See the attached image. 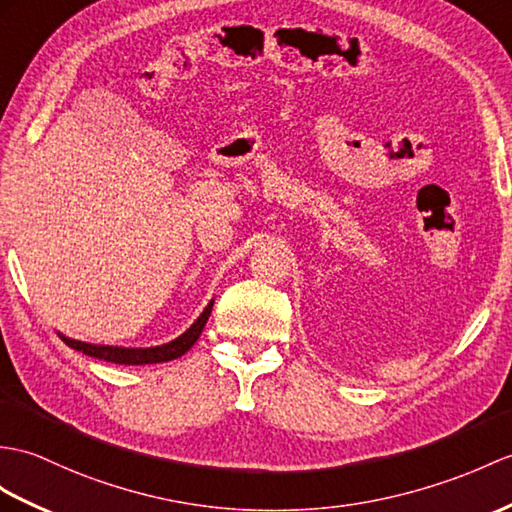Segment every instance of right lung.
<instances>
[{"label":"right lung","instance_id":"right-lung-1","mask_svg":"<svg viewBox=\"0 0 512 512\" xmlns=\"http://www.w3.org/2000/svg\"><path fill=\"white\" fill-rule=\"evenodd\" d=\"M213 303H209L205 307V312L198 316L196 323L189 327L183 336H178L176 340L161 344V347H150V349H122V347H102V344H89V342H78V340H69L65 336H61L65 340V344H69L71 349L82 351L91 355V358L98 360H106V362H115V364H159V362H170L181 358L183 353H187L189 349L194 347V342L200 338L202 329H205L209 314H211Z\"/></svg>","mask_w":512,"mask_h":512}]
</instances>
